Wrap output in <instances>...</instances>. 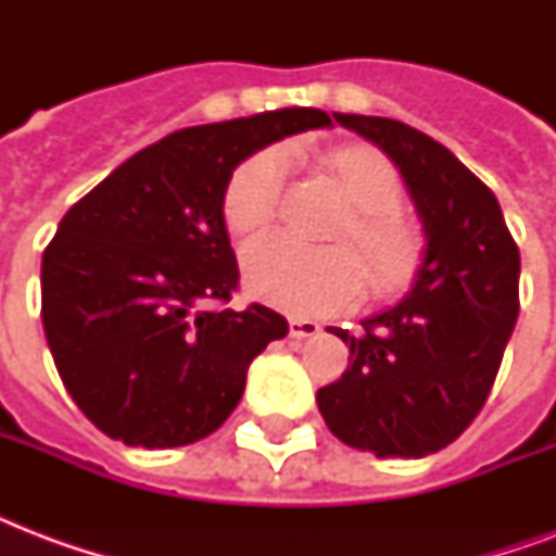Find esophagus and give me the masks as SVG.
Segmentation results:
<instances>
[{
  "instance_id": "obj_1",
  "label": "esophagus",
  "mask_w": 556,
  "mask_h": 556,
  "mask_svg": "<svg viewBox=\"0 0 556 556\" xmlns=\"http://www.w3.org/2000/svg\"><path fill=\"white\" fill-rule=\"evenodd\" d=\"M288 334L296 340L317 338V334H320V323L305 320V317H291V320H288Z\"/></svg>"
}]
</instances>
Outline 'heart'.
<instances>
[{
	"label": "heart",
	"instance_id": "obj_1",
	"mask_svg": "<svg viewBox=\"0 0 556 556\" xmlns=\"http://www.w3.org/2000/svg\"><path fill=\"white\" fill-rule=\"evenodd\" d=\"M355 213L340 239L361 248L375 291H392L413 277L421 242L395 210L404 187L392 161L375 150H338L329 159ZM286 187L282 152L248 159L227 181L225 222L233 233H260L277 216ZM244 286L253 296L294 314H329L355 305L366 291V271L349 244L305 248L288 236H262L242 251Z\"/></svg>",
	"mask_w": 556,
	"mask_h": 556
}]
</instances>
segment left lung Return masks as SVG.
I'll list each match as a JSON object with an SVG mask.
<instances>
[{
	"mask_svg": "<svg viewBox=\"0 0 556 556\" xmlns=\"http://www.w3.org/2000/svg\"><path fill=\"white\" fill-rule=\"evenodd\" d=\"M334 121L387 152L421 218L424 260L401 303L331 329L349 369L317 392L329 430L378 458L439 453L488 401L519 314V248L500 201L430 135L389 117Z\"/></svg>",
	"mask_w": 556,
	"mask_h": 556,
	"instance_id": "8db88e82",
	"label": "left lung"
}]
</instances>
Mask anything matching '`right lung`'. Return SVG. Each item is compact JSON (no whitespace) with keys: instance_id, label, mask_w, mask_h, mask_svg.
Wrapping results in <instances>:
<instances>
[{"instance_id":"obj_1","label":"right lung","mask_w":556,"mask_h":556,"mask_svg":"<svg viewBox=\"0 0 556 556\" xmlns=\"http://www.w3.org/2000/svg\"><path fill=\"white\" fill-rule=\"evenodd\" d=\"M331 126L277 109L178 129L100 181L42 253V329L68 395L129 447H185L218 430L248 366L288 334L265 305L225 308L239 282L225 190L253 152Z\"/></svg>"}]
</instances>
